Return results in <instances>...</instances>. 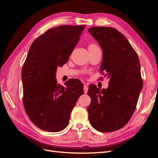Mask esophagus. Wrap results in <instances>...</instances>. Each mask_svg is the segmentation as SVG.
<instances>
[{"instance_id": "esophagus-1", "label": "esophagus", "mask_w": 158, "mask_h": 158, "mask_svg": "<svg viewBox=\"0 0 158 158\" xmlns=\"http://www.w3.org/2000/svg\"><path fill=\"white\" fill-rule=\"evenodd\" d=\"M84 93L85 94H86L87 92H88V86L87 85H84Z\"/></svg>"}]
</instances>
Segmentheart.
<instances>
[{
  "mask_svg": "<svg viewBox=\"0 0 158 158\" xmlns=\"http://www.w3.org/2000/svg\"><path fill=\"white\" fill-rule=\"evenodd\" d=\"M95 47H98L97 45H95L94 44H91L88 46V49H93V48H95Z\"/></svg>",
  "mask_w": 158,
  "mask_h": 158,
  "instance_id": "1",
  "label": "heart"
}]
</instances>
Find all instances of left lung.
Here are the masks:
<instances>
[{
	"instance_id": "1",
	"label": "left lung",
	"mask_w": 158,
	"mask_h": 158,
	"mask_svg": "<svg viewBox=\"0 0 158 158\" xmlns=\"http://www.w3.org/2000/svg\"><path fill=\"white\" fill-rule=\"evenodd\" d=\"M88 31L102 47L100 70L109 78L107 89L89 85V121L99 132L115 131L129 121L136 109L143 87L140 60L130 43L117 30L92 27Z\"/></svg>"
}]
</instances>
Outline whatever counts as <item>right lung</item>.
<instances>
[{"label":"right lung","instance_id":"1","mask_svg":"<svg viewBox=\"0 0 158 158\" xmlns=\"http://www.w3.org/2000/svg\"><path fill=\"white\" fill-rule=\"evenodd\" d=\"M84 28L68 25L51 28L30 47L22 70L23 103L30 120L42 130H64L78 99L84 94L78 79L66 81L64 87L55 78L57 67L67 63Z\"/></svg>","mask_w":158,"mask_h":158}]
</instances>
